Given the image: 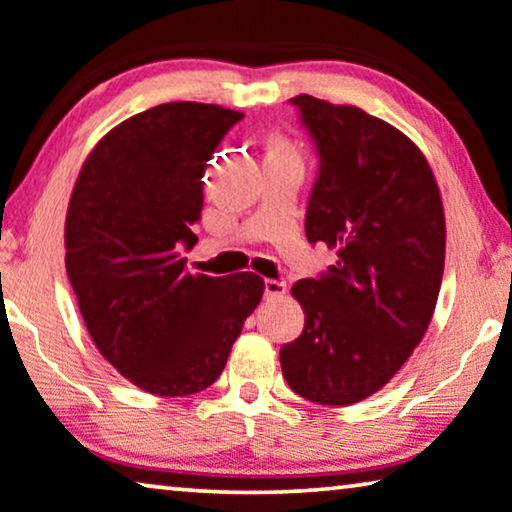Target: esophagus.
Masks as SVG:
<instances>
[{
    "instance_id": "1",
    "label": "esophagus",
    "mask_w": 512,
    "mask_h": 512,
    "mask_svg": "<svg viewBox=\"0 0 512 512\" xmlns=\"http://www.w3.org/2000/svg\"><path fill=\"white\" fill-rule=\"evenodd\" d=\"M287 292V283L285 280H276V278H266L264 280V299L273 301V299H283Z\"/></svg>"
}]
</instances>
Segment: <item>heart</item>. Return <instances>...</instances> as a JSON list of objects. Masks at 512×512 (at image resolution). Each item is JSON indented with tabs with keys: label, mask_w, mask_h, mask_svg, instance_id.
Instances as JSON below:
<instances>
[{
	"label": "heart",
	"mask_w": 512,
	"mask_h": 512,
	"mask_svg": "<svg viewBox=\"0 0 512 512\" xmlns=\"http://www.w3.org/2000/svg\"><path fill=\"white\" fill-rule=\"evenodd\" d=\"M273 148H285V146H283V143H273Z\"/></svg>",
	"instance_id": "1"
}]
</instances>
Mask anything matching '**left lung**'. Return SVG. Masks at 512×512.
Wrapping results in <instances>:
<instances>
[{"instance_id": "left-lung-1", "label": "left lung", "mask_w": 512, "mask_h": 512, "mask_svg": "<svg viewBox=\"0 0 512 512\" xmlns=\"http://www.w3.org/2000/svg\"><path fill=\"white\" fill-rule=\"evenodd\" d=\"M290 104L320 160L306 236L338 259L294 283L306 322L280 348V366L299 397L350 406L390 383L429 327L445 264L443 204L420 148L397 127L311 95Z\"/></svg>"}]
</instances>
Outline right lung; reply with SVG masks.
<instances>
[{
	"label": "right lung",
	"instance_id": "obj_1",
	"mask_svg": "<svg viewBox=\"0 0 512 512\" xmlns=\"http://www.w3.org/2000/svg\"><path fill=\"white\" fill-rule=\"evenodd\" d=\"M243 118L215 104L136 113L97 143L71 194L67 276L97 350L157 397L206 390L225 369L264 280L185 269L206 162Z\"/></svg>",
	"mask_w": 512,
	"mask_h": 512
}]
</instances>
